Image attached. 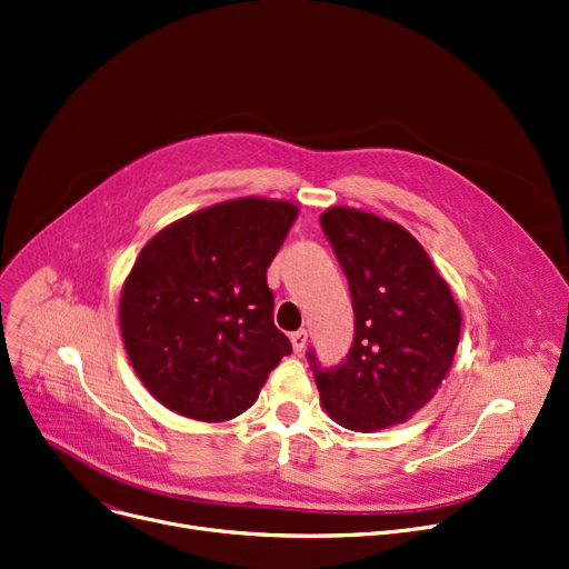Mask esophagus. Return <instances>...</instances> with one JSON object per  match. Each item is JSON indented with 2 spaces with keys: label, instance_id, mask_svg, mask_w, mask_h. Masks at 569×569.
<instances>
[{
  "label": "esophagus",
  "instance_id": "34e87169",
  "mask_svg": "<svg viewBox=\"0 0 569 569\" xmlns=\"http://www.w3.org/2000/svg\"><path fill=\"white\" fill-rule=\"evenodd\" d=\"M307 331L305 329H299V331H292L290 333V343H292V350L299 355L301 350H305L307 348Z\"/></svg>",
  "mask_w": 569,
  "mask_h": 569
}]
</instances>
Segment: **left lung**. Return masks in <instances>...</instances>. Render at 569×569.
<instances>
[{
	"instance_id": "8db88e82",
	"label": "left lung",
	"mask_w": 569,
	"mask_h": 569,
	"mask_svg": "<svg viewBox=\"0 0 569 569\" xmlns=\"http://www.w3.org/2000/svg\"><path fill=\"white\" fill-rule=\"evenodd\" d=\"M320 221L355 309L346 363L318 370L309 355L320 402L355 432L405 423L446 380L460 343V307L428 251L400 223L348 206L327 208Z\"/></svg>"
}]
</instances>
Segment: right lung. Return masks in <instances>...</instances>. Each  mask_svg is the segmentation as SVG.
<instances>
[{"instance_id":"add662e5","label":"right lung","mask_w":569,"mask_h":569,"mask_svg":"<svg viewBox=\"0 0 569 569\" xmlns=\"http://www.w3.org/2000/svg\"><path fill=\"white\" fill-rule=\"evenodd\" d=\"M297 212L281 199L223 201L164 226L139 251L121 290V336L167 409L231 421L292 352L272 320L268 268Z\"/></svg>"}]
</instances>
